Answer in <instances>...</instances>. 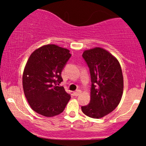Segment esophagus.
Here are the masks:
<instances>
[{
	"mask_svg": "<svg viewBox=\"0 0 146 146\" xmlns=\"http://www.w3.org/2000/svg\"><path fill=\"white\" fill-rule=\"evenodd\" d=\"M82 93V91L80 90H78L77 91H75L73 93V95H75V96H78V95H80V94Z\"/></svg>",
	"mask_w": 146,
	"mask_h": 146,
	"instance_id": "esophagus-1",
	"label": "esophagus"
}]
</instances>
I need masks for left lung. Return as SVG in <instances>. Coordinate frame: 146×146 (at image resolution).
Listing matches in <instances>:
<instances>
[{"instance_id": "obj_1", "label": "left lung", "mask_w": 146, "mask_h": 146, "mask_svg": "<svg viewBox=\"0 0 146 146\" xmlns=\"http://www.w3.org/2000/svg\"><path fill=\"white\" fill-rule=\"evenodd\" d=\"M90 70V100L82 110L88 117L100 119L111 113L123 95V78L120 64L111 53L100 47L84 51Z\"/></svg>"}]
</instances>
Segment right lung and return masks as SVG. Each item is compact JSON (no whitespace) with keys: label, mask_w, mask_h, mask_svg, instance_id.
Instances as JSON below:
<instances>
[{"label":"right lung","mask_w":146,"mask_h":146,"mask_svg":"<svg viewBox=\"0 0 146 146\" xmlns=\"http://www.w3.org/2000/svg\"><path fill=\"white\" fill-rule=\"evenodd\" d=\"M69 50L46 44L30 56L23 75L25 97L31 108L40 115L53 117L62 113L71 99L59 84L61 73L71 58Z\"/></svg>","instance_id":"obj_1"}]
</instances>
